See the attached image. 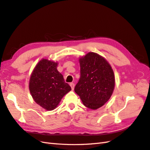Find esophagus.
<instances>
[{
    "mask_svg": "<svg viewBox=\"0 0 150 150\" xmlns=\"http://www.w3.org/2000/svg\"><path fill=\"white\" fill-rule=\"evenodd\" d=\"M69 85H70V86H71V88L72 90H74V88H75V84H74V83L71 82V83H69Z\"/></svg>",
    "mask_w": 150,
    "mask_h": 150,
    "instance_id": "esophagus-1",
    "label": "esophagus"
}]
</instances>
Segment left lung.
<instances>
[{"label":"left lung","mask_w":150,"mask_h":150,"mask_svg":"<svg viewBox=\"0 0 150 150\" xmlns=\"http://www.w3.org/2000/svg\"><path fill=\"white\" fill-rule=\"evenodd\" d=\"M79 62L81 77L75 92L86 107L97 109L110 99L113 93L114 71L105 58L94 52L80 58Z\"/></svg>","instance_id":"left-lung-1"}]
</instances>
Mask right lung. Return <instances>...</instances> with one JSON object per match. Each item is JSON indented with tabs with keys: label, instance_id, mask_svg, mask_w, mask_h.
Segmentation results:
<instances>
[{
	"label": "right lung",
	"instance_id": "right-lung-1",
	"mask_svg": "<svg viewBox=\"0 0 150 150\" xmlns=\"http://www.w3.org/2000/svg\"><path fill=\"white\" fill-rule=\"evenodd\" d=\"M57 62L43 59L36 64L30 75L29 90L34 100L47 110L57 107L71 89L57 69Z\"/></svg>",
	"mask_w": 150,
	"mask_h": 150
}]
</instances>
